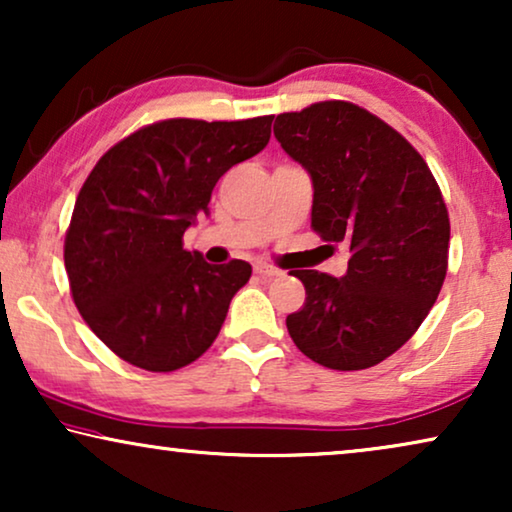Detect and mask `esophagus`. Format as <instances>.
I'll list each match as a JSON object with an SVG mask.
<instances>
[{"instance_id":"obj_1","label":"esophagus","mask_w":512,"mask_h":512,"mask_svg":"<svg viewBox=\"0 0 512 512\" xmlns=\"http://www.w3.org/2000/svg\"><path fill=\"white\" fill-rule=\"evenodd\" d=\"M254 270H256V275H261V277H277L279 272H282L279 268H275V265H265V263H256Z\"/></svg>"}]
</instances>
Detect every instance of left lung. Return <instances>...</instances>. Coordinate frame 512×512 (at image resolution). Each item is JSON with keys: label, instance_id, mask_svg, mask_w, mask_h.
Wrapping results in <instances>:
<instances>
[{"label": "left lung", "instance_id": "1", "mask_svg": "<svg viewBox=\"0 0 512 512\" xmlns=\"http://www.w3.org/2000/svg\"><path fill=\"white\" fill-rule=\"evenodd\" d=\"M275 137L310 172L312 230L347 242V275L296 270L305 305L286 317L314 363L363 370L398 352L447 275L450 214L426 160L401 132L345 100L286 111Z\"/></svg>", "mask_w": 512, "mask_h": 512}]
</instances>
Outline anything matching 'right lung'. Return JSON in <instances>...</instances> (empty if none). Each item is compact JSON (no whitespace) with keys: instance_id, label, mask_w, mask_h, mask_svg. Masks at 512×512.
<instances>
[{"instance_id":"add662e5","label":"right lung","mask_w":512,"mask_h":512,"mask_svg":"<svg viewBox=\"0 0 512 512\" xmlns=\"http://www.w3.org/2000/svg\"><path fill=\"white\" fill-rule=\"evenodd\" d=\"M275 116L165 118L97 160L65 235L76 310L116 356L172 373L212 347L251 265H209L184 233L223 174L265 149Z\"/></svg>"}]
</instances>
